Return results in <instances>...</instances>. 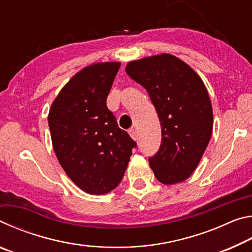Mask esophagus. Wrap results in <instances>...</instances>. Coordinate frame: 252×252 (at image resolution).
Listing matches in <instances>:
<instances>
[{"instance_id": "esophagus-1", "label": "esophagus", "mask_w": 252, "mask_h": 252, "mask_svg": "<svg viewBox=\"0 0 252 252\" xmlns=\"http://www.w3.org/2000/svg\"><path fill=\"white\" fill-rule=\"evenodd\" d=\"M129 134L131 135V138L133 140H138L139 139V134H138V131L135 129H130L129 130Z\"/></svg>"}]
</instances>
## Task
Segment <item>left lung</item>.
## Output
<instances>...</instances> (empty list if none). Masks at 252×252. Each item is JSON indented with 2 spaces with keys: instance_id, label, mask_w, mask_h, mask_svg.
<instances>
[{
  "instance_id": "8db88e82",
  "label": "left lung",
  "mask_w": 252,
  "mask_h": 252,
  "mask_svg": "<svg viewBox=\"0 0 252 252\" xmlns=\"http://www.w3.org/2000/svg\"><path fill=\"white\" fill-rule=\"evenodd\" d=\"M131 79L146 89L161 125V146L149 163L163 185L187 180L210 141L213 113L206 85L192 67L162 53L131 61Z\"/></svg>"
}]
</instances>
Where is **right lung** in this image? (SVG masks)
<instances>
[{"label":"right lung","mask_w":252,"mask_h":252,"mask_svg":"<svg viewBox=\"0 0 252 252\" xmlns=\"http://www.w3.org/2000/svg\"><path fill=\"white\" fill-rule=\"evenodd\" d=\"M120 62H101L72 76L49 112L53 149L81 190L104 194L121 182L136 143L119 127L106 97Z\"/></svg>","instance_id":"obj_1"}]
</instances>
